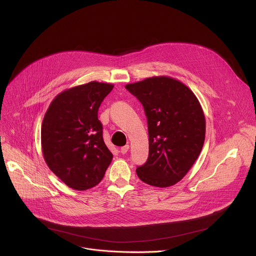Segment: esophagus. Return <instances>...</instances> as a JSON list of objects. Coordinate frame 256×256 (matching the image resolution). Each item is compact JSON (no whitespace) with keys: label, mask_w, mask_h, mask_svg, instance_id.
I'll return each instance as SVG.
<instances>
[{"label":"esophagus","mask_w":256,"mask_h":256,"mask_svg":"<svg viewBox=\"0 0 256 256\" xmlns=\"http://www.w3.org/2000/svg\"><path fill=\"white\" fill-rule=\"evenodd\" d=\"M128 149H130V146H128V144H126V146H124V147L120 148V153H122V154H126L128 151Z\"/></svg>","instance_id":"1"}]
</instances>
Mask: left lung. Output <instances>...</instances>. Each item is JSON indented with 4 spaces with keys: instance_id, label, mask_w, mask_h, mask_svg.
<instances>
[{
    "instance_id": "1",
    "label": "left lung",
    "mask_w": 256,
    "mask_h": 256,
    "mask_svg": "<svg viewBox=\"0 0 256 256\" xmlns=\"http://www.w3.org/2000/svg\"><path fill=\"white\" fill-rule=\"evenodd\" d=\"M126 88L142 104L148 120L149 157L136 174L152 186H174L192 167L204 142L206 120L200 101L186 85L167 76Z\"/></svg>"
}]
</instances>
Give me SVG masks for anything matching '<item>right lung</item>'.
Masks as SVG:
<instances>
[{
  "instance_id": "1",
  "label": "right lung",
  "mask_w": 256,
  "mask_h": 256,
  "mask_svg": "<svg viewBox=\"0 0 256 256\" xmlns=\"http://www.w3.org/2000/svg\"><path fill=\"white\" fill-rule=\"evenodd\" d=\"M96 81L64 90L52 101L42 124L48 168L68 188L86 190L102 180L112 160L102 136L98 108L114 89Z\"/></svg>"
}]
</instances>
